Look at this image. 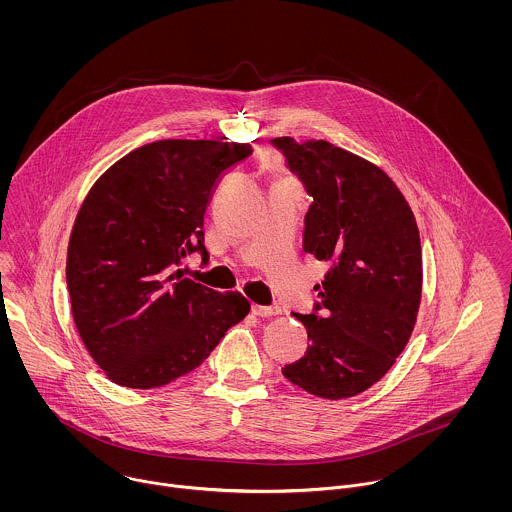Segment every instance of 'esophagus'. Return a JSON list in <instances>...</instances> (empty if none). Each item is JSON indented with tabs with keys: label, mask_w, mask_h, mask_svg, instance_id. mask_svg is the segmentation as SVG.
Listing matches in <instances>:
<instances>
[{
	"label": "esophagus",
	"mask_w": 512,
	"mask_h": 512,
	"mask_svg": "<svg viewBox=\"0 0 512 512\" xmlns=\"http://www.w3.org/2000/svg\"><path fill=\"white\" fill-rule=\"evenodd\" d=\"M252 313L258 315V317H272V315H278L282 313L280 307H264V305H252Z\"/></svg>",
	"instance_id": "34e87169"
}]
</instances>
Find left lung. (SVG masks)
<instances>
[{
	"mask_svg": "<svg viewBox=\"0 0 512 512\" xmlns=\"http://www.w3.org/2000/svg\"><path fill=\"white\" fill-rule=\"evenodd\" d=\"M313 203L303 250L329 264L313 313H293L307 351L284 376L305 392L343 400L378 382L410 341L422 301V244L396 183L374 163L325 140L278 138Z\"/></svg>",
	"mask_w": 512,
	"mask_h": 512,
	"instance_id": "8db88e82",
	"label": "left lung"
}]
</instances>
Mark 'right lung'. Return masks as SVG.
Here are the masks:
<instances>
[{
  "label": "right lung",
  "instance_id": "obj_1",
  "mask_svg": "<svg viewBox=\"0 0 512 512\" xmlns=\"http://www.w3.org/2000/svg\"><path fill=\"white\" fill-rule=\"evenodd\" d=\"M250 144L159 140L106 169L84 197L67 250L76 331L104 374L159 388L189 374L240 323L250 303L171 274L199 250L220 179Z\"/></svg>",
  "mask_w": 512,
  "mask_h": 512
}]
</instances>
